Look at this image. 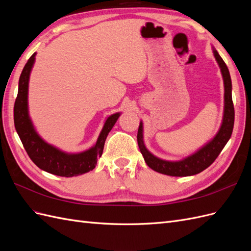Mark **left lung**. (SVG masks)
<instances>
[{"label": "left lung", "instance_id": "8db88e82", "mask_svg": "<svg viewBox=\"0 0 251 251\" xmlns=\"http://www.w3.org/2000/svg\"><path fill=\"white\" fill-rule=\"evenodd\" d=\"M212 53H214V56L219 65L220 70H221L224 83V111L222 124L220 126L219 131L215 135V137L210 139L207 143H205L198 151H196L192 155L181 159V160L171 161L155 156L147 149L143 139V123L140 121L137 134L139 150L149 168L157 173L173 177H186L199 174L205 169H207L216 160V158L221 153L225 144L230 138L234 124V109L231 97V78L228 68H227L224 60L220 56L215 47H212Z\"/></svg>", "mask_w": 251, "mask_h": 251}]
</instances>
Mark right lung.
I'll use <instances>...</instances> for the list:
<instances>
[{
  "mask_svg": "<svg viewBox=\"0 0 251 251\" xmlns=\"http://www.w3.org/2000/svg\"><path fill=\"white\" fill-rule=\"evenodd\" d=\"M36 52L28 59L19 79L18 96L14 103V126L30 159L45 172L60 177H74L95 169L98 157L103 151L107 136L120 116V112L105 118L96 143L79 153H67L45 141L36 132L29 115V79L35 62Z\"/></svg>",
  "mask_w": 251,
  "mask_h": 251,
  "instance_id": "obj_1",
  "label": "right lung"
}]
</instances>
